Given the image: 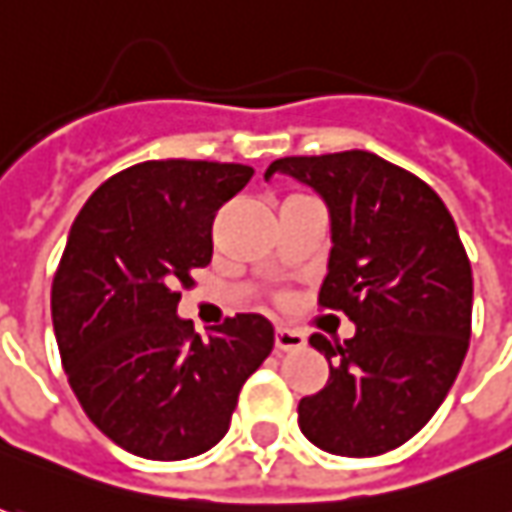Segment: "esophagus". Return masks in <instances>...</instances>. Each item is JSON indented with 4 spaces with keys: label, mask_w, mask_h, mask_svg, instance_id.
<instances>
[{
    "label": "esophagus",
    "mask_w": 512,
    "mask_h": 512,
    "mask_svg": "<svg viewBox=\"0 0 512 512\" xmlns=\"http://www.w3.org/2000/svg\"><path fill=\"white\" fill-rule=\"evenodd\" d=\"M274 345H277V351H297V348L306 345V334L303 331H294V328L280 326L274 331Z\"/></svg>",
    "instance_id": "obj_1"
}]
</instances>
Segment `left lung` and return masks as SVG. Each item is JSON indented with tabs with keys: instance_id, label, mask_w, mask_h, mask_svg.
<instances>
[{
	"instance_id": "1",
	"label": "left lung",
	"mask_w": 512,
	"mask_h": 512,
	"mask_svg": "<svg viewBox=\"0 0 512 512\" xmlns=\"http://www.w3.org/2000/svg\"><path fill=\"white\" fill-rule=\"evenodd\" d=\"M331 209V257L317 306L343 311L351 340L309 343L328 382L300 399L306 439L337 456L405 445L436 414L470 343L473 274L448 206L414 172L374 152L277 158Z\"/></svg>"
}]
</instances>
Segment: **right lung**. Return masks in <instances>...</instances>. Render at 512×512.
<instances>
[{
	"mask_svg": "<svg viewBox=\"0 0 512 512\" xmlns=\"http://www.w3.org/2000/svg\"><path fill=\"white\" fill-rule=\"evenodd\" d=\"M255 169L144 161L81 206L50 311L64 374L84 414L118 448L175 462L215 448L243 382L272 354L260 314L226 317L209 340L178 317L181 289L212 260V223Z\"/></svg>",
	"mask_w": 512,
	"mask_h": 512,
	"instance_id": "obj_1",
	"label": "right lung"
}]
</instances>
